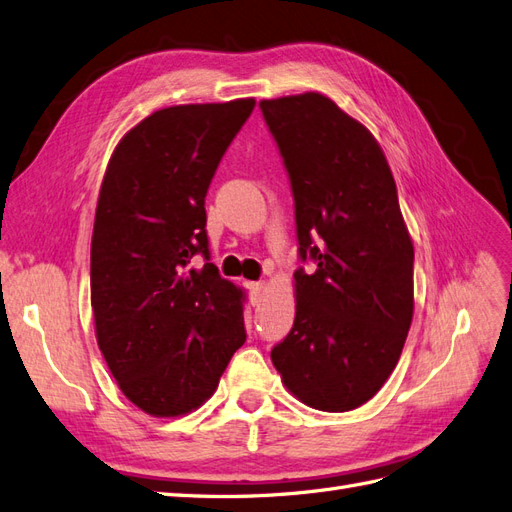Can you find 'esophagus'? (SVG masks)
<instances>
[{
    "label": "esophagus",
    "instance_id": "esophagus-1",
    "mask_svg": "<svg viewBox=\"0 0 512 512\" xmlns=\"http://www.w3.org/2000/svg\"><path fill=\"white\" fill-rule=\"evenodd\" d=\"M248 288H250V298H252V303H260V298H262L264 290H267V286H264L262 281H254V284H250Z\"/></svg>",
    "mask_w": 512,
    "mask_h": 512
}]
</instances>
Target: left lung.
<instances>
[{
  "label": "left lung",
  "mask_w": 512,
  "mask_h": 512,
  "mask_svg": "<svg viewBox=\"0 0 512 512\" xmlns=\"http://www.w3.org/2000/svg\"><path fill=\"white\" fill-rule=\"evenodd\" d=\"M288 171L296 315L271 360L307 407L343 413L392 375L413 320V241L377 139L320 93L262 99Z\"/></svg>",
  "instance_id": "obj_1"
}]
</instances>
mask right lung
Returning a JSON list of instances; mask_svg holds the SVG:
<instances>
[{"label":"right lung","instance_id":"obj_1","mask_svg":"<svg viewBox=\"0 0 512 512\" xmlns=\"http://www.w3.org/2000/svg\"><path fill=\"white\" fill-rule=\"evenodd\" d=\"M256 101L158 110L116 146L99 190L91 305L101 354L135 407L195 411L245 343L243 292L209 260L205 195ZM206 258L201 270L189 260Z\"/></svg>","mask_w":512,"mask_h":512}]
</instances>
